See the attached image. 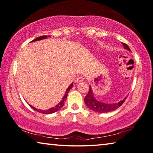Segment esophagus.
Returning <instances> with one entry per match:
<instances>
[{
	"label": "esophagus",
	"instance_id": "obj_1",
	"mask_svg": "<svg viewBox=\"0 0 153 153\" xmlns=\"http://www.w3.org/2000/svg\"><path fill=\"white\" fill-rule=\"evenodd\" d=\"M82 81H84V78L82 77H77L76 79V83L80 82H82Z\"/></svg>",
	"mask_w": 153,
	"mask_h": 153
}]
</instances>
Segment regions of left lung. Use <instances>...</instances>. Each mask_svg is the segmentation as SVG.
<instances>
[{
    "mask_svg": "<svg viewBox=\"0 0 153 153\" xmlns=\"http://www.w3.org/2000/svg\"><path fill=\"white\" fill-rule=\"evenodd\" d=\"M123 45V47L125 49L130 51V49L129 48L128 45L124 43H122ZM128 96H126L123 100L119 101V102L113 103V104H108V103H104L102 102H100L96 100L94 97L93 91H92L91 87L89 86V91L88 92L87 95L85 96V102L87 107H89L90 109L92 111H96V112L98 113H106V112H110V111H114L116 109L119 108L120 106H121L123 103L125 102Z\"/></svg>",
    "mask_w": 153,
    "mask_h": 153,
    "instance_id": "8db88e82",
    "label": "left lung"
}]
</instances>
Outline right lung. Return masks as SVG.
Returning a JSON list of instances; mask_svg holds the SVG:
<instances>
[{"instance_id": "1", "label": "right lung", "mask_w": 153, "mask_h": 153, "mask_svg": "<svg viewBox=\"0 0 153 153\" xmlns=\"http://www.w3.org/2000/svg\"><path fill=\"white\" fill-rule=\"evenodd\" d=\"M49 36H46V35L39 36V37L34 39L31 42H36V41H39V40L44 39H46V38L49 37ZM73 87H74V83H71V85H70L69 87H68L67 88V89H66V92H65V94H64V96L63 98H62V100L59 102V104L56 105V106L54 107H52V108H50L49 109H47V110H42V109H38L35 108V107H33V106H32V105H30V106L33 109H34V110L36 111H38V112H39V113L45 114H53V113H54V112H55V111H57L59 110V109H61L62 107L64 106V102H65L66 99V98H67L68 91H70V89H71V88H72Z\"/></svg>"}]
</instances>
